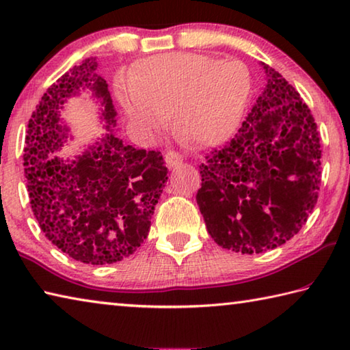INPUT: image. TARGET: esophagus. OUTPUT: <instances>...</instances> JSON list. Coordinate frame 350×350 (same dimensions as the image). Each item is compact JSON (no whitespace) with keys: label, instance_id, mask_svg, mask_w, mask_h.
I'll return each instance as SVG.
<instances>
[{"label":"esophagus","instance_id":"obj_1","mask_svg":"<svg viewBox=\"0 0 350 350\" xmlns=\"http://www.w3.org/2000/svg\"><path fill=\"white\" fill-rule=\"evenodd\" d=\"M165 162H167V167L170 170H174L176 167H179V165L182 163V157L176 152H168L167 156H165Z\"/></svg>","mask_w":350,"mask_h":350}]
</instances>
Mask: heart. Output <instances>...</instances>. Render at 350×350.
Listing matches in <instances>:
<instances>
[{"mask_svg": "<svg viewBox=\"0 0 350 350\" xmlns=\"http://www.w3.org/2000/svg\"><path fill=\"white\" fill-rule=\"evenodd\" d=\"M250 91L252 77L242 62L183 52L145 58L116 86L118 103L142 133L156 135L173 116L174 131L198 146L232 137Z\"/></svg>", "mask_w": 350, "mask_h": 350, "instance_id": "b5f03b06", "label": "heart"}]
</instances>
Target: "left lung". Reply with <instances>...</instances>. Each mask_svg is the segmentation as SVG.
Masks as SVG:
<instances>
[{
	"label": "left lung",
	"mask_w": 350,
	"mask_h": 350,
	"mask_svg": "<svg viewBox=\"0 0 350 350\" xmlns=\"http://www.w3.org/2000/svg\"><path fill=\"white\" fill-rule=\"evenodd\" d=\"M265 86L238 134L199 165L198 205L217 245L242 254L286 244L315 208L321 144L310 109L260 64Z\"/></svg>",
	"instance_id": "8db88e82"
}]
</instances>
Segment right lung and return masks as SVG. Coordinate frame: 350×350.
Returning a JSON list of instances; mask_svg holds the SVG:
<instances>
[{
  "mask_svg": "<svg viewBox=\"0 0 350 350\" xmlns=\"http://www.w3.org/2000/svg\"><path fill=\"white\" fill-rule=\"evenodd\" d=\"M90 57L54 83L27 125L25 174L32 211L46 238L85 264H114L146 239L168 180L159 151L117 137V111L108 83ZM91 93L107 133L74 158L56 152L72 139L61 117L67 100Z\"/></svg>",
  "mask_w": 350,
  "mask_h": 350,
  "instance_id": "add662e5",
  "label": "right lung"
}]
</instances>
